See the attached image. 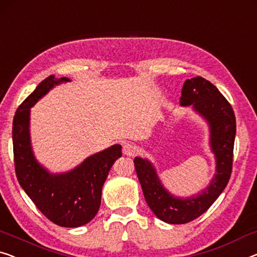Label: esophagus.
<instances>
[{
  "label": "esophagus",
  "instance_id": "1",
  "mask_svg": "<svg viewBox=\"0 0 257 257\" xmlns=\"http://www.w3.org/2000/svg\"><path fill=\"white\" fill-rule=\"evenodd\" d=\"M122 150H123V153L125 156H134L137 151V149L135 147V144L130 143V142H127V143L123 144V148H122Z\"/></svg>",
  "mask_w": 257,
  "mask_h": 257
}]
</instances>
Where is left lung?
I'll use <instances>...</instances> for the list:
<instances>
[{
  "instance_id": "obj_1",
  "label": "left lung",
  "mask_w": 257,
  "mask_h": 257,
  "mask_svg": "<svg viewBox=\"0 0 257 257\" xmlns=\"http://www.w3.org/2000/svg\"><path fill=\"white\" fill-rule=\"evenodd\" d=\"M180 104L193 105L209 121L211 148L217 158V173L201 195L182 200L164 189L155 168L148 160L136 157L134 165L148 205L159 219L168 224H186L204 213L223 193L231 178L233 149L236 132L235 115L227 99L209 80L196 76L182 86Z\"/></svg>"
}]
</instances>
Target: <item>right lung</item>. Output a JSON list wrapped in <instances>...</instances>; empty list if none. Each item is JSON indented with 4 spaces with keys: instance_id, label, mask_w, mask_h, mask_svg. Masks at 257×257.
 Returning <instances> with one entry per match:
<instances>
[{
    "instance_id": "right-lung-1",
    "label": "right lung",
    "mask_w": 257,
    "mask_h": 257,
    "mask_svg": "<svg viewBox=\"0 0 257 257\" xmlns=\"http://www.w3.org/2000/svg\"><path fill=\"white\" fill-rule=\"evenodd\" d=\"M68 80L49 76L18 106L13 122L14 162L19 185L40 212L59 226L78 227L97 214L102 185L122 152L115 144L66 174L52 175L37 163L30 145V108L55 84Z\"/></svg>"
}]
</instances>
